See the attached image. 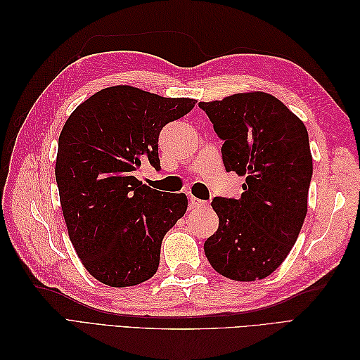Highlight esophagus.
I'll return each instance as SVG.
<instances>
[{
  "mask_svg": "<svg viewBox=\"0 0 360 360\" xmlns=\"http://www.w3.org/2000/svg\"><path fill=\"white\" fill-rule=\"evenodd\" d=\"M189 204H191V209H201V207L207 205V201H202V200H198V198H195V197H191L189 198Z\"/></svg>",
  "mask_w": 360,
  "mask_h": 360,
  "instance_id": "1",
  "label": "esophagus"
}]
</instances>
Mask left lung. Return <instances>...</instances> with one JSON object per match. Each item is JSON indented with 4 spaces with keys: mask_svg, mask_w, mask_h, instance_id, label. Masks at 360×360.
I'll list each match as a JSON object with an SVG mask.
<instances>
[{
    "mask_svg": "<svg viewBox=\"0 0 360 360\" xmlns=\"http://www.w3.org/2000/svg\"><path fill=\"white\" fill-rule=\"evenodd\" d=\"M200 108L224 139L225 169L246 177L240 198L212 201L219 226L204 243L205 257L228 279H264L284 263L308 212V130L263 91L200 102Z\"/></svg>",
    "mask_w": 360,
    "mask_h": 360,
    "instance_id": "obj_1",
    "label": "left lung"
}]
</instances>
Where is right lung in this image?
<instances>
[{"mask_svg":"<svg viewBox=\"0 0 360 360\" xmlns=\"http://www.w3.org/2000/svg\"><path fill=\"white\" fill-rule=\"evenodd\" d=\"M195 102L115 85L89 97L63 126L61 210L76 254L102 284L132 287L156 274L163 237L186 213L188 198L151 189L134 172L146 160L160 168L162 127Z\"/></svg>","mask_w":360,"mask_h":360,"instance_id":"1","label":"right lung"}]
</instances>
